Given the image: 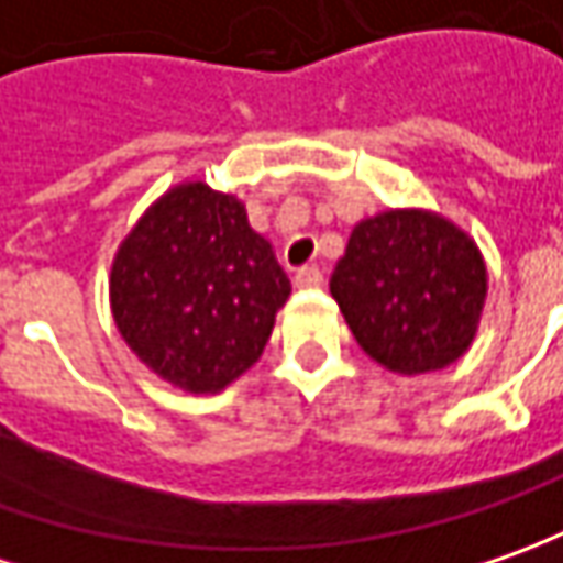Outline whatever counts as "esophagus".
<instances>
[{
	"label": "esophagus",
	"mask_w": 563,
	"mask_h": 563,
	"mask_svg": "<svg viewBox=\"0 0 563 563\" xmlns=\"http://www.w3.org/2000/svg\"><path fill=\"white\" fill-rule=\"evenodd\" d=\"M292 283H296L299 289H314V286L323 283V274H320L314 264H311V267H299V271H296V277H292Z\"/></svg>",
	"instance_id": "34e87169"
}]
</instances>
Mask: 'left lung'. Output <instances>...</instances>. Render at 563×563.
I'll use <instances>...</instances> for the list:
<instances>
[{"instance_id": "1", "label": "left lung", "mask_w": 563, "mask_h": 563, "mask_svg": "<svg viewBox=\"0 0 563 563\" xmlns=\"http://www.w3.org/2000/svg\"><path fill=\"white\" fill-rule=\"evenodd\" d=\"M486 280V262L461 227L396 208L355 223L330 292L361 349L386 371L415 377L471 349Z\"/></svg>"}]
</instances>
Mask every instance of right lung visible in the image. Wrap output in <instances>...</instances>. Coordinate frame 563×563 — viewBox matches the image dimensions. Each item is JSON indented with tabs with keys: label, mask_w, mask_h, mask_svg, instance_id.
Returning a JSON list of instances; mask_svg holds the SVG:
<instances>
[{
	"label": "right lung",
	"mask_w": 563,
	"mask_h": 563,
	"mask_svg": "<svg viewBox=\"0 0 563 563\" xmlns=\"http://www.w3.org/2000/svg\"><path fill=\"white\" fill-rule=\"evenodd\" d=\"M108 292L148 371L186 393H221L262 358L292 286L236 196L186 180L126 233Z\"/></svg>",
	"instance_id": "right-lung-1"
}]
</instances>
